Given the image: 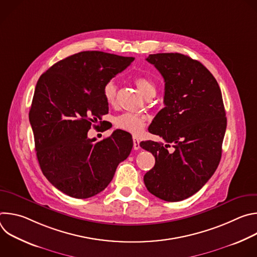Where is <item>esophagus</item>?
Instances as JSON below:
<instances>
[{
  "label": "esophagus",
  "instance_id": "34e87169",
  "mask_svg": "<svg viewBox=\"0 0 257 257\" xmlns=\"http://www.w3.org/2000/svg\"><path fill=\"white\" fill-rule=\"evenodd\" d=\"M133 149H134L135 151H137V150L140 149L139 140H138V138H137L136 136H133Z\"/></svg>",
  "mask_w": 257,
  "mask_h": 257
}]
</instances>
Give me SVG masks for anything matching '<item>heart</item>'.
Returning a JSON list of instances; mask_svg holds the SVG:
<instances>
[{
  "label": "heart",
  "instance_id": "heart-1",
  "mask_svg": "<svg viewBox=\"0 0 257 257\" xmlns=\"http://www.w3.org/2000/svg\"><path fill=\"white\" fill-rule=\"evenodd\" d=\"M134 83L138 90L146 97L152 98L157 93V86L155 82L146 76H136L134 78ZM103 97L107 104L114 105L117 102L118 97V84L115 80L107 81L102 89ZM148 116L143 114H133V113H123L114 119L115 126L118 129L127 131L132 134L140 133L145 127Z\"/></svg>",
  "mask_w": 257,
  "mask_h": 257
}]
</instances>
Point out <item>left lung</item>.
Returning a JSON list of instances; mask_svg holds the SVG:
<instances>
[{
  "label": "left lung",
  "instance_id": "8db88e82",
  "mask_svg": "<svg viewBox=\"0 0 257 257\" xmlns=\"http://www.w3.org/2000/svg\"><path fill=\"white\" fill-rule=\"evenodd\" d=\"M146 61L165 80V107L149 130L166 144L140 143L156 158L155 167L144 175V184L163 200L181 201L204 186L221 161L227 128L223 96L211 73L188 56L154 54ZM170 144L173 151L167 150Z\"/></svg>",
  "mask_w": 257,
  "mask_h": 257
}]
</instances>
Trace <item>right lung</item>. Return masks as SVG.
Here are the masks:
<instances>
[{
    "label": "right lung",
    "instance_id": "add662e5",
    "mask_svg": "<svg viewBox=\"0 0 257 257\" xmlns=\"http://www.w3.org/2000/svg\"><path fill=\"white\" fill-rule=\"evenodd\" d=\"M133 61L80 52L54 64L36 83L29 111L36 157L51 184L71 197L101 192L130 155L133 142L128 132L118 129L98 142L87 132L108 112L104 84Z\"/></svg>",
    "mask_w": 257,
    "mask_h": 257
}]
</instances>
